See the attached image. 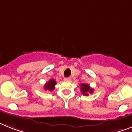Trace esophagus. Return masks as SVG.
<instances>
[{"label":"esophagus","instance_id":"esophagus-1","mask_svg":"<svg viewBox=\"0 0 132 132\" xmlns=\"http://www.w3.org/2000/svg\"><path fill=\"white\" fill-rule=\"evenodd\" d=\"M64 80H65V81H70L71 79L69 78H65V79H64Z\"/></svg>","mask_w":132,"mask_h":132}]
</instances>
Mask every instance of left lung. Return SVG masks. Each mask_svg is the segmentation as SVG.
I'll return each instance as SVG.
<instances>
[{
	"instance_id": "8db88e82",
	"label": "left lung",
	"mask_w": 132,
	"mask_h": 132,
	"mask_svg": "<svg viewBox=\"0 0 132 132\" xmlns=\"http://www.w3.org/2000/svg\"><path fill=\"white\" fill-rule=\"evenodd\" d=\"M80 86H81V88H80V89H81V92H82L83 95L88 96V94L89 93H93V88H90V86L88 84H81Z\"/></svg>"
}]
</instances>
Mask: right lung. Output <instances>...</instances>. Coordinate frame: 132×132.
Here are the masks:
<instances>
[{"instance_id": "obj_1", "label": "right lung", "mask_w": 132, "mask_h": 132, "mask_svg": "<svg viewBox=\"0 0 132 132\" xmlns=\"http://www.w3.org/2000/svg\"><path fill=\"white\" fill-rule=\"evenodd\" d=\"M56 81L53 79H50L48 82L45 84L44 85V89L46 90H49V91H53L54 89V86L56 85Z\"/></svg>"}]
</instances>
